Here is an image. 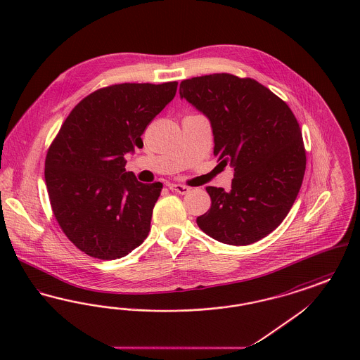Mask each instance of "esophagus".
Returning a JSON list of instances; mask_svg holds the SVG:
<instances>
[{
  "label": "esophagus",
  "mask_w": 360,
  "mask_h": 360,
  "mask_svg": "<svg viewBox=\"0 0 360 360\" xmlns=\"http://www.w3.org/2000/svg\"><path fill=\"white\" fill-rule=\"evenodd\" d=\"M170 188H172V191L178 193V194H188V191H190V188L185 186V185H175V184H172V185H170Z\"/></svg>",
  "instance_id": "34e87169"
}]
</instances>
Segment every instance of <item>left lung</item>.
I'll list each match as a JSON object with an SVG mask.
<instances>
[{"label":"left lung","instance_id":"8db88e82","mask_svg":"<svg viewBox=\"0 0 360 360\" xmlns=\"http://www.w3.org/2000/svg\"><path fill=\"white\" fill-rule=\"evenodd\" d=\"M179 96L210 122L214 155L233 169L231 190L207 186L212 206L197 217L207 236L248 245L288 216L307 156L290 108L251 78L212 74L182 81Z\"/></svg>","mask_w":360,"mask_h":360}]
</instances>
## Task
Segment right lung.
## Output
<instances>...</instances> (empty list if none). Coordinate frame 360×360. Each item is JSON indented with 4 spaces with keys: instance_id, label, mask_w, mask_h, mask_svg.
Returning <instances> with one entry per match:
<instances>
[{
    "instance_id": "right-lung-1",
    "label": "right lung",
    "mask_w": 360,
    "mask_h": 360,
    "mask_svg": "<svg viewBox=\"0 0 360 360\" xmlns=\"http://www.w3.org/2000/svg\"><path fill=\"white\" fill-rule=\"evenodd\" d=\"M178 82L120 84L85 97L47 153L44 179L65 235L89 257H125L147 239L163 185L141 184L124 156L141 148L147 125L175 97Z\"/></svg>"
}]
</instances>
